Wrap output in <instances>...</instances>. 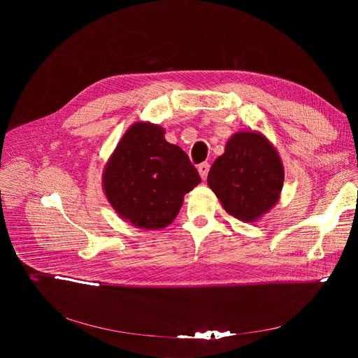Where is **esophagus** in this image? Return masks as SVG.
I'll return each instance as SVG.
<instances>
[{
	"instance_id": "34e87169",
	"label": "esophagus",
	"mask_w": 358,
	"mask_h": 358,
	"mask_svg": "<svg viewBox=\"0 0 358 358\" xmlns=\"http://www.w3.org/2000/svg\"><path fill=\"white\" fill-rule=\"evenodd\" d=\"M208 171H210V164H208V163H201V164L198 166V173H199V176H201L202 180L207 178Z\"/></svg>"
}]
</instances>
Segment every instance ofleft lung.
<instances>
[{
  "label": "left lung",
  "mask_w": 358,
  "mask_h": 358,
  "mask_svg": "<svg viewBox=\"0 0 358 358\" xmlns=\"http://www.w3.org/2000/svg\"><path fill=\"white\" fill-rule=\"evenodd\" d=\"M283 180V164L272 143L258 131H238L207 181L229 215L255 222L279 201Z\"/></svg>",
  "instance_id": "obj_1"
}]
</instances>
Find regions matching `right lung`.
<instances>
[{
    "mask_svg": "<svg viewBox=\"0 0 358 358\" xmlns=\"http://www.w3.org/2000/svg\"><path fill=\"white\" fill-rule=\"evenodd\" d=\"M164 129L147 122L129 127L103 170V189L120 218L159 229L178 215L184 195L201 182L196 169Z\"/></svg>",
    "mask_w": 358,
    "mask_h": 358,
    "instance_id": "right-lung-1",
    "label": "right lung"
}]
</instances>
